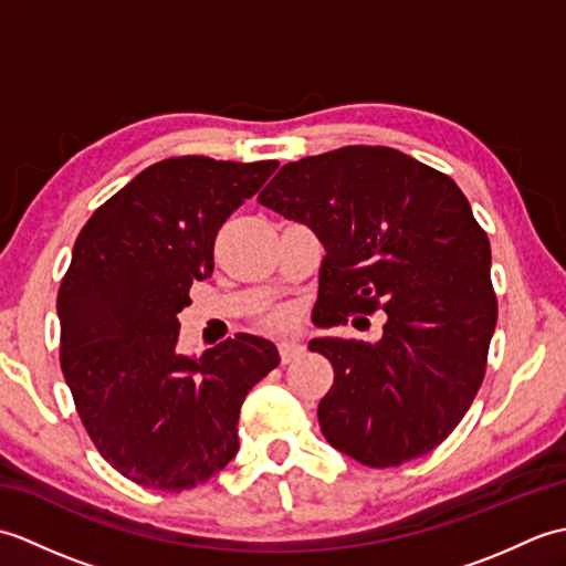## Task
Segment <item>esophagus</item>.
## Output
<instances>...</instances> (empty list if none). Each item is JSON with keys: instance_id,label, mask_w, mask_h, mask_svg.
<instances>
[{"instance_id": "esophagus-1", "label": "esophagus", "mask_w": 566, "mask_h": 566, "mask_svg": "<svg viewBox=\"0 0 566 566\" xmlns=\"http://www.w3.org/2000/svg\"><path fill=\"white\" fill-rule=\"evenodd\" d=\"M304 343L296 340V338H290V340H282L280 343V357H282V365H290L294 363V359H298L304 355Z\"/></svg>"}]
</instances>
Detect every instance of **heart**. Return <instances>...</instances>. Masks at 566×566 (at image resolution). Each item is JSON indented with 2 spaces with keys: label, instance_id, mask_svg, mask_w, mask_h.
<instances>
[{
  "label": "heart",
  "instance_id": "heart-1",
  "mask_svg": "<svg viewBox=\"0 0 566 566\" xmlns=\"http://www.w3.org/2000/svg\"><path fill=\"white\" fill-rule=\"evenodd\" d=\"M286 318H290V314H276V323H286Z\"/></svg>",
  "mask_w": 566,
  "mask_h": 566
}]
</instances>
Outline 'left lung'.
I'll return each mask as SVG.
<instances>
[{"mask_svg":"<svg viewBox=\"0 0 566 566\" xmlns=\"http://www.w3.org/2000/svg\"><path fill=\"white\" fill-rule=\"evenodd\" d=\"M258 199L326 248L323 326L387 311L377 343H308L335 369L323 436L367 467L438 448L482 387L496 328L491 245L462 189L401 150L347 146L284 165Z\"/></svg>","mask_w":566,"mask_h":566,"instance_id":"obj_1","label":"left lung"}]
</instances>
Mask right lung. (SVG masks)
Returning <instances> with one entry per match:
<instances>
[{
  "instance_id": "right-lung-1",
  "label": "right lung",
  "mask_w": 566,
  "mask_h": 566,
  "mask_svg": "<svg viewBox=\"0 0 566 566\" xmlns=\"http://www.w3.org/2000/svg\"><path fill=\"white\" fill-rule=\"evenodd\" d=\"M280 167L185 155L146 167L84 223L57 292L60 367L92 442L146 489L209 482L238 452L248 391L280 365L240 333L182 355L179 311L213 272V240Z\"/></svg>"
}]
</instances>
